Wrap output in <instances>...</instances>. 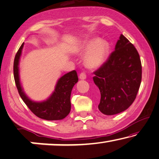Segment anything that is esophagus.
I'll return each mask as SVG.
<instances>
[{"instance_id":"34e87169","label":"esophagus","mask_w":159,"mask_h":159,"mask_svg":"<svg viewBox=\"0 0 159 159\" xmlns=\"http://www.w3.org/2000/svg\"><path fill=\"white\" fill-rule=\"evenodd\" d=\"M79 78H80V79H81V80H84V79H86V73H81L80 74V75H79Z\"/></svg>"}]
</instances>
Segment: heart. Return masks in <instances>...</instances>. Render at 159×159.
Listing matches in <instances>:
<instances>
[{"label":"heart","instance_id":"obj_1","mask_svg":"<svg viewBox=\"0 0 159 159\" xmlns=\"http://www.w3.org/2000/svg\"><path fill=\"white\" fill-rule=\"evenodd\" d=\"M110 52V45L106 40L93 37L83 42L75 53L79 56H85L84 63L86 68L96 69L106 62Z\"/></svg>","mask_w":159,"mask_h":159}]
</instances>
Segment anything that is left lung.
<instances>
[{
    "label": "left lung",
    "mask_w": 159,
    "mask_h": 159,
    "mask_svg": "<svg viewBox=\"0 0 159 159\" xmlns=\"http://www.w3.org/2000/svg\"><path fill=\"white\" fill-rule=\"evenodd\" d=\"M93 73V82L101 94L98 108L102 113L117 115L133 104L141 83V61L124 35H120L107 61Z\"/></svg>",
    "instance_id": "obj_1"
}]
</instances>
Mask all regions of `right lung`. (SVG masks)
<instances>
[{
	"label": "right lung",
	"mask_w": 159,
	"mask_h": 159,
	"mask_svg": "<svg viewBox=\"0 0 159 159\" xmlns=\"http://www.w3.org/2000/svg\"><path fill=\"white\" fill-rule=\"evenodd\" d=\"M24 44H22L18 50L13 62V75L20 97L37 117L46 120L64 119L70 113L71 91L79 80L76 71L72 70L60 77L56 83L54 91L47 99L42 102L32 100L24 92L20 81L19 62Z\"/></svg>",
	"instance_id": "add662e5"
}]
</instances>
